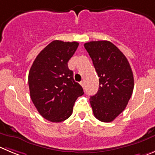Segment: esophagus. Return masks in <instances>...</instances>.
I'll use <instances>...</instances> for the list:
<instances>
[{"mask_svg":"<svg viewBox=\"0 0 155 155\" xmlns=\"http://www.w3.org/2000/svg\"><path fill=\"white\" fill-rule=\"evenodd\" d=\"M80 84L81 85L82 87L84 88V81H81V82H80Z\"/></svg>","mask_w":155,"mask_h":155,"instance_id":"esophagus-1","label":"esophagus"}]
</instances>
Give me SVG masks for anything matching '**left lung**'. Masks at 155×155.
Masks as SVG:
<instances>
[{
    "label": "left lung",
    "mask_w": 155,
    "mask_h": 155,
    "mask_svg": "<svg viewBox=\"0 0 155 155\" xmlns=\"http://www.w3.org/2000/svg\"><path fill=\"white\" fill-rule=\"evenodd\" d=\"M84 48L93 61L100 87L90 98L94 116L104 123L114 120L126 109L134 88V78L127 58L109 41H92Z\"/></svg>",
    "instance_id": "left-lung-1"
}]
</instances>
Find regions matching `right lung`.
Listing matches in <instances>:
<instances>
[{"label": "right lung", "instance_id": "add662e5", "mask_svg": "<svg viewBox=\"0 0 155 155\" xmlns=\"http://www.w3.org/2000/svg\"><path fill=\"white\" fill-rule=\"evenodd\" d=\"M78 45L77 42L52 41L39 52L29 70L31 100L39 114L52 123L70 117L75 101L84 94L68 67Z\"/></svg>", "mask_w": 155, "mask_h": 155}]
</instances>
